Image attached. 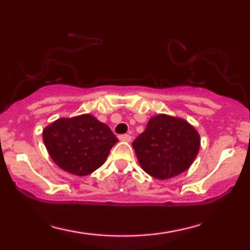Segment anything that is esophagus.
Returning a JSON list of instances; mask_svg holds the SVG:
<instances>
[{
    "mask_svg": "<svg viewBox=\"0 0 250 250\" xmlns=\"http://www.w3.org/2000/svg\"><path fill=\"white\" fill-rule=\"evenodd\" d=\"M118 138L121 141H125V142H131V140H132V136L129 134H122V135H119Z\"/></svg>",
    "mask_w": 250,
    "mask_h": 250,
    "instance_id": "esophagus-1",
    "label": "esophagus"
}]
</instances>
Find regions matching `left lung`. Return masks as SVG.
Masks as SVG:
<instances>
[{
	"mask_svg": "<svg viewBox=\"0 0 250 250\" xmlns=\"http://www.w3.org/2000/svg\"><path fill=\"white\" fill-rule=\"evenodd\" d=\"M140 166L155 179L167 180L186 172L199 152L200 136L186 119L159 114L132 143Z\"/></svg>",
	"mask_w": 250,
	"mask_h": 250,
	"instance_id": "8db88e82",
	"label": "left lung"
}]
</instances>
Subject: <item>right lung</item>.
<instances>
[{"instance_id": "add662e5", "label": "right lung", "mask_w": 250, "mask_h": 250, "mask_svg": "<svg viewBox=\"0 0 250 250\" xmlns=\"http://www.w3.org/2000/svg\"><path fill=\"white\" fill-rule=\"evenodd\" d=\"M42 134L53 162L78 176L91 174L104 165L110 149L118 142L109 126L90 114L57 119Z\"/></svg>"}]
</instances>
